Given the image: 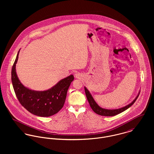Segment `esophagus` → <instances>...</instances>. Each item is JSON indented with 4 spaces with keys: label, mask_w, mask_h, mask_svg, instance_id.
I'll list each match as a JSON object with an SVG mask.
<instances>
[{
    "label": "esophagus",
    "mask_w": 154,
    "mask_h": 154,
    "mask_svg": "<svg viewBox=\"0 0 154 154\" xmlns=\"http://www.w3.org/2000/svg\"><path fill=\"white\" fill-rule=\"evenodd\" d=\"M75 76H76V78H79L80 76H81V75H80V74L79 73H76V74H75Z\"/></svg>",
    "instance_id": "34e87169"
}]
</instances>
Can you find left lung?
I'll return each mask as SVG.
<instances>
[{
    "instance_id": "8db88e82",
    "label": "left lung",
    "mask_w": 154,
    "mask_h": 154,
    "mask_svg": "<svg viewBox=\"0 0 154 154\" xmlns=\"http://www.w3.org/2000/svg\"><path fill=\"white\" fill-rule=\"evenodd\" d=\"M85 94L87 98L90 107H91L92 110H93L95 113H97V114L101 115V116H114L116 115H117L118 114H120L121 112H122L123 111L127 110L128 109H129L130 107H131L132 105L134 103V102L136 101V100H137V98H138V96L139 95L140 92L139 93V94L137 95V96L136 97V98L132 101L131 104H129V105L119 109H115V110H108V109H103L101 107H100L95 101V100H94L93 97H92L91 94L89 93V91L87 88L85 87Z\"/></svg>"
}]
</instances>
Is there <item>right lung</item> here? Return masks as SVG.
<instances>
[{
  "label": "right lung",
  "instance_id": "1",
  "mask_svg": "<svg viewBox=\"0 0 154 154\" xmlns=\"http://www.w3.org/2000/svg\"><path fill=\"white\" fill-rule=\"evenodd\" d=\"M19 52L13 65L11 79L16 96L22 106L29 112L40 117H49L62 109L66 100L67 92L73 75H71L59 81L55 86L44 91H35L25 87L20 82L15 66Z\"/></svg>",
  "mask_w": 154,
  "mask_h": 154
}]
</instances>
